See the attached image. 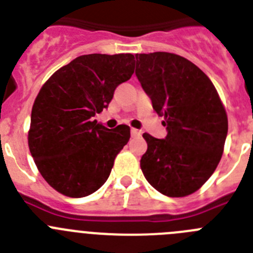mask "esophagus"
I'll return each mask as SVG.
<instances>
[{
	"label": "esophagus",
	"mask_w": 253,
	"mask_h": 253,
	"mask_svg": "<svg viewBox=\"0 0 253 253\" xmlns=\"http://www.w3.org/2000/svg\"><path fill=\"white\" fill-rule=\"evenodd\" d=\"M131 136H132V137H140L141 131H138V129H136V128H132L131 129Z\"/></svg>",
	"instance_id": "obj_1"
}]
</instances>
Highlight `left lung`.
Instances as JSON below:
<instances>
[{
  "label": "left lung",
  "instance_id": "obj_1",
  "mask_svg": "<svg viewBox=\"0 0 253 253\" xmlns=\"http://www.w3.org/2000/svg\"><path fill=\"white\" fill-rule=\"evenodd\" d=\"M136 77L168 131L165 138L142 135L143 175L166 197L197 192L219 164L228 132L217 89L192 61L164 51L136 54Z\"/></svg>",
  "mask_w": 253,
  "mask_h": 253
}]
</instances>
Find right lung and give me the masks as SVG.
<instances>
[{
	"label": "right lung",
	"instance_id": "obj_1",
	"mask_svg": "<svg viewBox=\"0 0 253 253\" xmlns=\"http://www.w3.org/2000/svg\"><path fill=\"white\" fill-rule=\"evenodd\" d=\"M133 70L132 54H88L61 67L42 85L31 111L29 149L56 192L82 198L106 183L128 142L129 127L108 129L93 117L108 107Z\"/></svg>",
	"mask_w": 253,
	"mask_h": 253
}]
</instances>
